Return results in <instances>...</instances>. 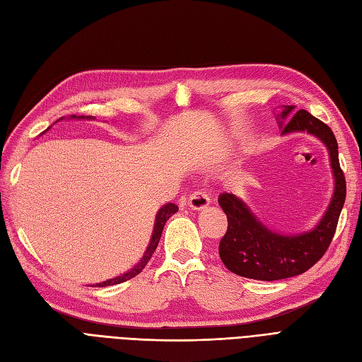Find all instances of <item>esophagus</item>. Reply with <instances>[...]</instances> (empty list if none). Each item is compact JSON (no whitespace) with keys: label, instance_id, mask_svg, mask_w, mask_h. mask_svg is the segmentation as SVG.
I'll use <instances>...</instances> for the list:
<instances>
[{"label":"esophagus","instance_id":"obj_1","mask_svg":"<svg viewBox=\"0 0 362 362\" xmlns=\"http://www.w3.org/2000/svg\"><path fill=\"white\" fill-rule=\"evenodd\" d=\"M188 204L192 211H203V209L211 204V197L204 189H197L189 195Z\"/></svg>","mask_w":362,"mask_h":362}]
</instances>
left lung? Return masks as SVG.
I'll use <instances>...</instances> for the list:
<instances>
[{"label":"left lung","instance_id":"1","mask_svg":"<svg viewBox=\"0 0 362 362\" xmlns=\"http://www.w3.org/2000/svg\"><path fill=\"white\" fill-rule=\"evenodd\" d=\"M295 107H284L279 117L287 120ZM281 120V123H283ZM308 132L316 135L329 150L335 176L332 202L319 226L298 236H281L267 230L235 194L223 192L218 203L227 215L228 227L219 242V257L233 274L275 281L304 274L316 264L329 248L338 218L346 200V179L338 160V144L328 124L305 110H299L281 126V134Z\"/></svg>","mask_w":362,"mask_h":362}]
</instances>
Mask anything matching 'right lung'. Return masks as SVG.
Returning <instances> with one entry per match:
<instances>
[{
  "mask_svg": "<svg viewBox=\"0 0 362 362\" xmlns=\"http://www.w3.org/2000/svg\"><path fill=\"white\" fill-rule=\"evenodd\" d=\"M83 117V115H81ZM75 119V115H74ZM179 211V207L174 204V203H168L165 204L164 207L159 209V212L156 215V223H155V228H153V235H151V240L148 243V247L143 255V259L139 260V263L134 267V269H131L129 272L123 274L122 276H117V278H112V279H108V281H103V283H99L98 287H105V286H114V284H120L123 281H127V279H131L134 276H136L139 272H141L144 269V266L147 264V262L150 260L151 255H153L155 250L158 248V243H159V239H160V235H162V230H164V226L167 221L176 214Z\"/></svg>",
  "mask_w": 362,
  "mask_h": 362,
  "instance_id": "obj_1",
  "label": "right lung"
}]
</instances>
